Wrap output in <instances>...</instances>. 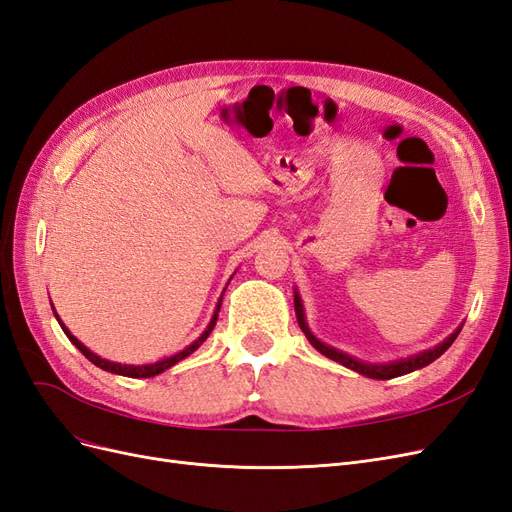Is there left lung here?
Returning a JSON list of instances; mask_svg holds the SVG:
<instances>
[{
    "mask_svg": "<svg viewBox=\"0 0 512 512\" xmlns=\"http://www.w3.org/2000/svg\"><path fill=\"white\" fill-rule=\"evenodd\" d=\"M294 312H297L299 327H301V331L305 333L307 342L312 344L320 354L329 356L331 361H337L339 365H344V367L356 371V374L367 376V378H374V380H391V378H397V376L410 374V371H416V369H421V367H427L429 363L436 361L438 356H442L448 348H451V344L455 342L459 331H461V327H463V324H459V327H457L451 335H448V337L444 339V342H440L438 346H433V348H429V350L412 354V356H408V359H397V361H391V363H365V361L356 359V356H352V354H346V352H342V350H337V348H333V346H329V344L320 342V339H318L312 331H309L307 320H305L303 301H301V297H299V290H297V288H294Z\"/></svg>",
    "mask_w": 512,
    "mask_h": 512,
    "instance_id": "8db88e82",
    "label": "left lung"
}]
</instances>
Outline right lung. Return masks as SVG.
I'll return each instance as SVG.
<instances>
[{
    "mask_svg": "<svg viewBox=\"0 0 512 512\" xmlns=\"http://www.w3.org/2000/svg\"><path fill=\"white\" fill-rule=\"evenodd\" d=\"M230 280H232V277H230ZM230 280H228V284H230ZM228 284H226V286H228ZM224 290H226V288H224ZM222 297H224V292L220 294L218 305H215V312H213V316H211V320H209V324H207V329H205L203 333H200V337L194 339V342H192L188 348H183L181 352H177V354H173V356H166V359H160V361H156V363H145V365H126V363H115V361L102 359V356H98L96 352H91L85 344H81L79 339H76V337L68 331L66 324L61 322V318L57 316L55 307H53V305H51V307H53V314H55V318H57V322H59L61 331H64V333L68 335L70 342H72L76 348H79L96 367H100V369H104V371H111V374H117V376H128V378H153V376L162 374V371L170 369L173 365H177L179 361L185 359V356H190L194 350H198L200 346H203L205 339L211 335V331H213V327H215V322H218V312H220V307H222Z\"/></svg>",
    "mask_w": 512,
    "mask_h": 512,
    "instance_id": "obj_1",
    "label": "right lung"
}]
</instances>
